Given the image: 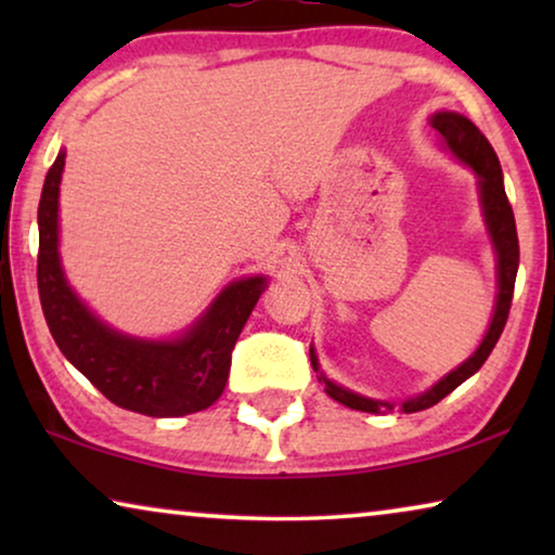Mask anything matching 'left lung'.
Segmentation results:
<instances>
[{
	"mask_svg": "<svg viewBox=\"0 0 555 555\" xmlns=\"http://www.w3.org/2000/svg\"><path fill=\"white\" fill-rule=\"evenodd\" d=\"M429 126L435 128V133L442 141V146L450 151V154L473 169L477 177V194H480V209L485 227H488L492 249H495V275H498V295H495V308H492V318L488 325V333H485L480 346L475 348V353L469 356L467 361H462L457 369H452L450 374H444L437 384H431L427 391L416 393L412 399L404 401H384V399H371L363 397V393H356L346 386L331 382L325 376V371L318 363L315 348L310 346V363H313V371L318 382L323 384L325 393L331 399H336L338 404L348 409H356V412H369V414H389L393 409H401L404 414L422 412V409L435 406L437 401H442L447 393H452L462 382H467L469 376L477 374L488 356L495 348L500 333L505 328L507 313H511L513 302V287H515V275H518V262H520V249H518V232H515V217L513 207L507 202L505 184H503V169H500L498 154L492 151L490 141L485 139L480 128H477L473 120L462 113L454 111H437L429 116Z\"/></svg>",
	"mask_w": 555,
	"mask_h": 555,
	"instance_id": "1",
	"label": "left lung"
}]
</instances>
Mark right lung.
Wrapping results in <instances>:
<instances>
[{
	"label": "right lung",
	"mask_w": 555,
	"mask_h": 555,
	"mask_svg": "<svg viewBox=\"0 0 555 555\" xmlns=\"http://www.w3.org/2000/svg\"><path fill=\"white\" fill-rule=\"evenodd\" d=\"M65 149L44 177L37 227V287L44 321L67 361L116 406L146 416L202 412L222 397L232 348L268 278L232 280L209 308L173 338H139L101 321L67 283L60 260V181Z\"/></svg>",
	"instance_id": "add662e5"
}]
</instances>
